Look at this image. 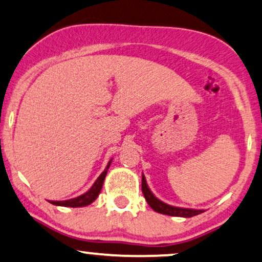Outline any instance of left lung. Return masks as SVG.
Listing matches in <instances>:
<instances>
[{
  "instance_id": "left-lung-1",
  "label": "left lung",
  "mask_w": 262,
  "mask_h": 262,
  "mask_svg": "<svg viewBox=\"0 0 262 262\" xmlns=\"http://www.w3.org/2000/svg\"><path fill=\"white\" fill-rule=\"evenodd\" d=\"M141 189L146 201H147V204L151 206L153 211L158 212V213L172 215V217L190 218V217H194V215L202 213V212H205L204 210H194V208H183V207L171 206V205H167L165 202L160 201L159 199H157L155 195H153L152 191L149 190L144 175H142V181H141Z\"/></svg>"
}]
</instances>
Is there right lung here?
<instances>
[{
    "instance_id": "obj_1",
    "label": "right lung",
    "mask_w": 262,
    "mask_h": 262,
    "mask_svg": "<svg viewBox=\"0 0 262 262\" xmlns=\"http://www.w3.org/2000/svg\"><path fill=\"white\" fill-rule=\"evenodd\" d=\"M111 162H113V159L107 163L105 170L100 173L98 179L96 180V182L93 183V186L91 187L90 190H87L85 194L80 195L78 198L69 199V200H64V201H50L51 204L56 205V206H64V207H83V206H87V205L92 204V202L98 198L100 190H102L104 180H105V176L107 173V170H109L110 167Z\"/></svg>"
}]
</instances>
